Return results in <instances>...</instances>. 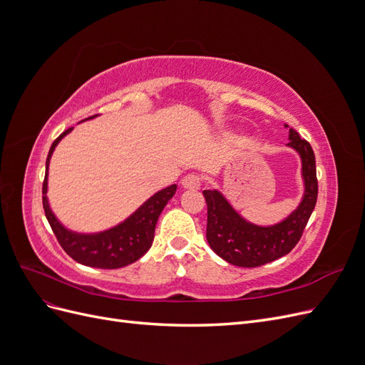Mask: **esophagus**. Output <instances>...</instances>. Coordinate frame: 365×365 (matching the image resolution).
<instances>
[{
  "instance_id": "esophagus-1",
  "label": "esophagus",
  "mask_w": 365,
  "mask_h": 365,
  "mask_svg": "<svg viewBox=\"0 0 365 365\" xmlns=\"http://www.w3.org/2000/svg\"><path fill=\"white\" fill-rule=\"evenodd\" d=\"M201 182H202L201 176L196 175V173L185 175L184 178H182V181H181L184 189H189V190H197L201 187Z\"/></svg>"
}]
</instances>
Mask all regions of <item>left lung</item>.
Listing matches in <instances>:
<instances>
[{"mask_svg":"<svg viewBox=\"0 0 365 365\" xmlns=\"http://www.w3.org/2000/svg\"><path fill=\"white\" fill-rule=\"evenodd\" d=\"M286 146L300 155L304 193L298 207L282 222L268 227L251 224L219 190L202 192L207 201V242L219 257L231 264L256 268L286 256L300 240L314 212L318 196L314 150L294 129H289Z\"/></svg>","mask_w":365,"mask_h":365,"instance_id":"1","label":"left lung"}]
</instances>
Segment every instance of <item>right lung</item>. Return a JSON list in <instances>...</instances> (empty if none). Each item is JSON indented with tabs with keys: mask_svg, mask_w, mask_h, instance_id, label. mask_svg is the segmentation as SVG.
<instances>
[{
	"mask_svg": "<svg viewBox=\"0 0 365 365\" xmlns=\"http://www.w3.org/2000/svg\"><path fill=\"white\" fill-rule=\"evenodd\" d=\"M88 117L85 120H91ZM73 128L65 132L53 141L50 148L47 163H46V178H43L42 185V205L46 212L48 224L53 230L54 236L63 251L73 257L76 262H79L85 267L102 268V269H117L128 267V264L137 262L141 256L149 251L153 233H155L157 220L172 196L176 192V184H172L165 189L152 195L149 200L140 205L134 213L126 217L123 222L118 225L108 228L98 233H77V231L68 230L61 224V220L53 213V210L48 204V165L54 149L59 145V141L70 134Z\"/></svg>",
	"mask_w": 365,
	"mask_h": 365,
	"instance_id": "obj_1",
	"label": "right lung"
}]
</instances>
